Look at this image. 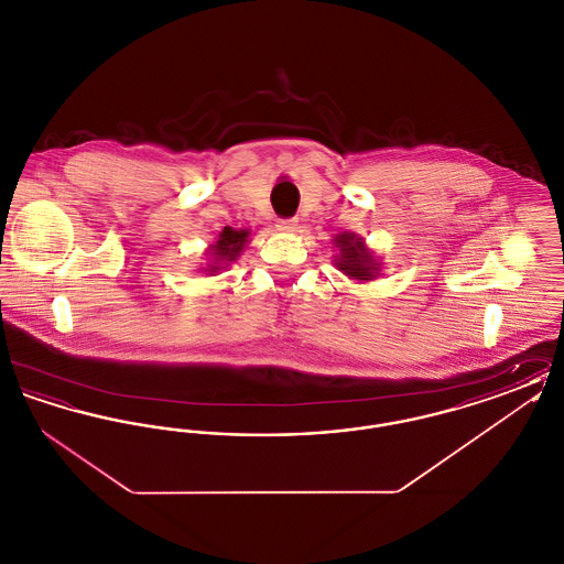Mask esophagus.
<instances>
[{"label":"esophagus","instance_id":"esophagus-1","mask_svg":"<svg viewBox=\"0 0 564 564\" xmlns=\"http://www.w3.org/2000/svg\"><path fill=\"white\" fill-rule=\"evenodd\" d=\"M295 228H297V221H295L294 217L276 221V230H281V232H295Z\"/></svg>","mask_w":564,"mask_h":564}]
</instances>
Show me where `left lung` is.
I'll return each instance as SVG.
<instances>
[{
  "instance_id": "8db88e82",
  "label": "left lung",
  "mask_w": 564,
  "mask_h": 564,
  "mask_svg": "<svg viewBox=\"0 0 564 564\" xmlns=\"http://www.w3.org/2000/svg\"><path fill=\"white\" fill-rule=\"evenodd\" d=\"M334 245L338 247V256L334 260L336 269L343 270L349 279L355 281H372L378 276V262L372 256V251L366 247L364 239H359L352 232H343L336 235Z\"/></svg>"
}]
</instances>
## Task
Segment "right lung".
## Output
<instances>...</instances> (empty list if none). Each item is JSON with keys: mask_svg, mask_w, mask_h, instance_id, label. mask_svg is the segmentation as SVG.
I'll return each mask as SVG.
<instances>
[{"mask_svg": "<svg viewBox=\"0 0 564 564\" xmlns=\"http://www.w3.org/2000/svg\"><path fill=\"white\" fill-rule=\"evenodd\" d=\"M249 237V230H235L230 226H226L217 241L212 245V264H207V272H217L219 269H224L226 264L235 262L239 256H241L242 249H245V242Z\"/></svg>", "mask_w": 564, "mask_h": 564, "instance_id": "obj_1", "label": "right lung"}]
</instances>
